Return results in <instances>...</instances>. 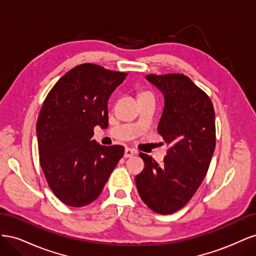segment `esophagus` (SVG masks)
Masks as SVG:
<instances>
[{"instance_id": "esophagus-1", "label": "esophagus", "mask_w": 256, "mask_h": 256, "mask_svg": "<svg viewBox=\"0 0 256 256\" xmlns=\"http://www.w3.org/2000/svg\"><path fill=\"white\" fill-rule=\"evenodd\" d=\"M136 152V150H132V148H129V147H126L125 154H124V157H125V158L132 157Z\"/></svg>"}]
</instances>
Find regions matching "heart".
<instances>
[{
	"label": "heart",
	"mask_w": 256,
	"mask_h": 256,
	"mask_svg": "<svg viewBox=\"0 0 256 256\" xmlns=\"http://www.w3.org/2000/svg\"><path fill=\"white\" fill-rule=\"evenodd\" d=\"M144 94H145V92H144Z\"/></svg>",
	"instance_id": "b5f03b06"
}]
</instances>
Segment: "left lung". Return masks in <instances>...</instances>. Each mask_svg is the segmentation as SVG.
Listing matches in <instances>:
<instances>
[{"label": "left lung", "mask_w": 256, "mask_h": 256, "mask_svg": "<svg viewBox=\"0 0 256 256\" xmlns=\"http://www.w3.org/2000/svg\"><path fill=\"white\" fill-rule=\"evenodd\" d=\"M164 97L158 134L171 145L161 164L140 154L145 166L136 184L152 210L170 214L187 204L202 184L216 147L212 100L187 76L147 74Z\"/></svg>", "instance_id": "left-lung-1"}]
</instances>
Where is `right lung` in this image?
Masks as SVG:
<instances>
[{
    "instance_id": "1",
    "label": "right lung",
    "mask_w": 256,
    "mask_h": 256,
    "mask_svg": "<svg viewBox=\"0 0 256 256\" xmlns=\"http://www.w3.org/2000/svg\"><path fill=\"white\" fill-rule=\"evenodd\" d=\"M127 74L81 64L56 83L44 99L36 134L40 166L56 198L82 207L102 193L124 146H104L94 128L108 127V100Z\"/></svg>"
}]
</instances>
